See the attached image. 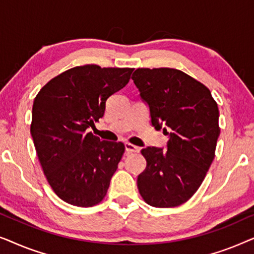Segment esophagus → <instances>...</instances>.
Here are the masks:
<instances>
[{"label": "esophagus", "mask_w": 254, "mask_h": 254, "mask_svg": "<svg viewBox=\"0 0 254 254\" xmlns=\"http://www.w3.org/2000/svg\"><path fill=\"white\" fill-rule=\"evenodd\" d=\"M125 149H126V152H128V154H131V152H137L138 150H140L138 147L129 143V142H126V143H125Z\"/></svg>", "instance_id": "obj_1"}]
</instances>
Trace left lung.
Here are the masks:
<instances>
[{
	"label": "left lung",
	"mask_w": 254,
	"mask_h": 254,
	"mask_svg": "<svg viewBox=\"0 0 254 254\" xmlns=\"http://www.w3.org/2000/svg\"><path fill=\"white\" fill-rule=\"evenodd\" d=\"M148 104L151 125L169 135L168 150L147 147L137 189L148 204L177 207L193 196L214 161L218 107L209 89L173 68H138L131 76Z\"/></svg>",
	"instance_id": "left-lung-1"
}]
</instances>
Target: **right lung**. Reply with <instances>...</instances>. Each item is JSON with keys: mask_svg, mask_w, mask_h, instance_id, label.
Here are the masks:
<instances>
[{"mask_svg": "<svg viewBox=\"0 0 254 254\" xmlns=\"http://www.w3.org/2000/svg\"><path fill=\"white\" fill-rule=\"evenodd\" d=\"M133 70L74 67L52 78L34 98L31 135L47 182L64 202L92 207L105 197L125 145L86 130L104 116L107 98L129 82Z\"/></svg>", "mask_w": 254, "mask_h": 254, "instance_id": "right-lung-1", "label": "right lung"}]
</instances>
